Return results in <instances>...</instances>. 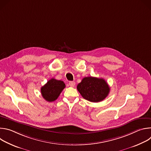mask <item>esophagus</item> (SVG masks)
I'll use <instances>...</instances> for the list:
<instances>
[{
	"label": "esophagus",
	"instance_id": "1",
	"mask_svg": "<svg viewBox=\"0 0 151 151\" xmlns=\"http://www.w3.org/2000/svg\"><path fill=\"white\" fill-rule=\"evenodd\" d=\"M69 85L70 87H75V82H73V81H70V82H69Z\"/></svg>",
	"mask_w": 151,
	"mask_h": 151
}]
</instances>
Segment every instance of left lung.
I'll use <instances>...</instances> for the list:
<instances>
[{
    "instance_id": "1",
    "label": "left lung",
    "mask_w": 151,
    "mask_h": 151,
    "mask_svg": "<svg viewBox=\"0 0 151 151\" xmlns=\"http://www.w3.org/2000/svg\"><path fill=\"white\" fill-rule=\"evenodd\" d=\"M77 90L85 100L91 102L103 100L110 91V87L103 78L85 77L77 85Z\"/></svg>"
}]
</instances>
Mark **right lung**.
Instances as JSON below:
<instances>
[{"label": "right lung", "mask_w": 151, "mask_h": 151, "mask_svg": "<svg viewBox=\"0 0 151 151\" xmlns=\"http://www.w3.org/2000/svg\"><path fill=\"white\" fill-rule=\"evenodd\" d=\"M66 85L63 81L52 78L40 88L42 96L49 102L54 101L60 96Z\"/></svg>", "instance_id": "obj_1"}]
</instances>
